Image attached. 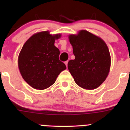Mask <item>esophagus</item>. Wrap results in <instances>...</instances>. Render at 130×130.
Instances as JSON below:
<instances>
[{"mask_svg":"<svg viewBox=\"0 0 130 130\" xmlns=\"http://www.w3.org/2000/svg\"><path fill=\"white\" fill-rule=\"evenodd\" d=\"M68 61H66V62H65V64L66 65L67 67H68Z\"/></svg>","mask_w":130,"mask_h":130,"instance_id":"esophagus-1","label":"esophagus"}]
</instances>
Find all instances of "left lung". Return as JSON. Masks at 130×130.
<instances>
[{"instance_id":"8db88e82","label":"left lung","mask_w":130,"mask_h":130,"mask_svg":"<svg viewBox=\"0 0 130 130\" xmlns=\"http://www.w3.org/2000/svg\"><path fill=\"white\" fill-rule=\"evenodd\" d=\"M75 59L68 63L74 81L87 90L96 89L106 80L111 67V56L106 43L87 30L68 37Z\"/></svg>"}]
</instances>
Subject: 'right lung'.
<instances>
[{
  "label": "right lung",
  "instance_id": "1",
  "mask_svg": "<svg viewBox=\"0 0 130 130\" xmlns=\"http://www.w3.org/2000/svg\"><path fill=\"white\" fill-rule=\"evenodd\" d=\"M61 34L43 31L34 34L22 46L18 56V67L22 78L31 87L43 90L52 86L59 74L67 68L59 60V50L55 40Z\"/></svg>",
  "mask_w": 130,
  "mask_h": 130
}]
</instances>
